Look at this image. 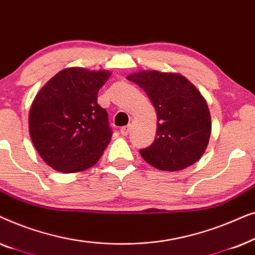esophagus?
I'll use <instances>...</instances> for the list:
<instances>
[{
    "label": "esophagus",
    "instance_id": "obj_1",
    "mask_svg": "<svg viewBox=\"0 0 255 255\" xmlns=\"http://www.w3.org/2000/svg\"><path fill=\"white\" fill-rule=\"evenodd\" d=\"M120 132H121V134H122V135H128V132H130V125H127V127L121 128Z\"/></svg>",
    "mask_w": 255,
    "mask_h": 255
}]
</instances>
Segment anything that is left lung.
<instances>
[{
	"mask_svg": "<svg viewBox=\"0 0 255 255\" xmlns=\"http://www.w3.org/2000/svg\"><path fill=\"white\" fill-rule=\"evenodd\" d=\"M145 90L156 111L154 142L141 148L146 162L161 170H181L201 159L211 133L208 104L196 87L176 73L142 71L128 76Z\"/></svg>",
	"mask_w": 255,
	"mask_h": 255,
	"instance_id": "obj_1",
	"label": "left lung"
}]
</instances>
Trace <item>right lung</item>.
Masks as SVG:
<instances>
[{
    "instance_id": "obj_1",
    "label": "right lung",
    "mask_w": 255,
    "mask_h": 255,
    "mask_svg": "<svg viewBox=\"0 0 255 255\" xmlns=\"http://www.w3.org/2000/svg\"><path fill=\"white\" fill-rule=\"evenodd\" d=\"M107 71L71 67L55 74L34 97L29 131L41 159L62 173L95 165L109 145L113 130L97 93L109 79Z\"/></svg>"
}]
</instances>
